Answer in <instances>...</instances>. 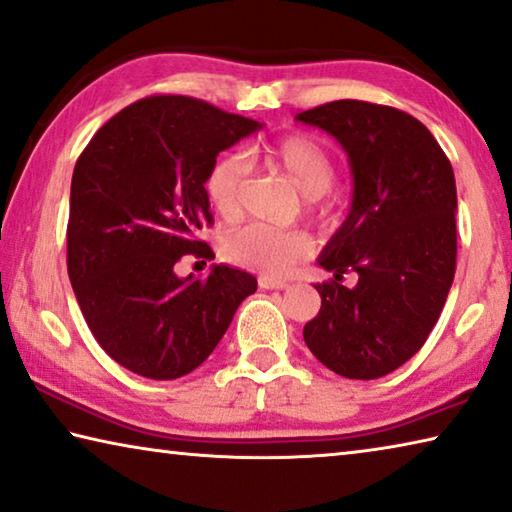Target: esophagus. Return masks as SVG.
<instances>
[{
    "label": "esophagus",
    "instance_id": "esophagus-1",
    "mask_svg": "<svg viewBox=\"0 0 512 512\" xmlns=\"http://www.w3.org/2000/svg\"><path fill=\"white\" fill-rule=\"evenodd\" d=\"M259 287L262 289H287L289 282L278 280V278H269V275H262V278H259Z\"/></svg>",
    "mask_w": 512,
    "mask_h": 512
}]
</instances>
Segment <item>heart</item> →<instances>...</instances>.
<instances>
[{
	"mask_svg": "<svg viewBox=\"0 0 512 512\" xmlns=\"http://www.w3.org/2000/svg\"><path fill=\"white\" fill-rule=\"evenodd\" d=\"M262 157L271 168L287 175L305 196L307 212L328 216L332 202L328 191L337 177L332 152L312 134H289L269 143ZM250 175V161L243 152H223L205 175V196L223 221H237L243 212V189ZM312 253L310 234L300 230H273L248 225L223 241V255L232 264L264 275H287Z\"/></svg>",
	"mask_w": 512,
	"mask_h": 512,
	"instance_id": "b5f03b06",
	"label": "heart"
}]
</instances>
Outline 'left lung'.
Wrapping results in <instances>:
<instances>
[{
    "label": "left lung",
    "mask_w": 512,
    "mask_h": 512,
    "mask_svg": "<svg viewBox=\"0 0 512 512\" xmlns=\"http://www.w3.org/2000/svg\"><path fill=\"white\" fill-rule=\"evenodd\" d=\"M296 120L335 136L348 154L353 202L319 264L321 310L303 330L314 358L344 378L387 376L435 328L456 273V177L435 136L410 113L337 100ZM359 285H341L343 273Z\"/></svg>",
    "instance_id": "8db88e82"
}]
</instances>
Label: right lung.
I'll return each instance as SVG.
<instances>
[{
    "label": "right lung",
    "instance_id": "obj_1",
    "mask_svg": "<svg viewBox=\"0 0 512 512\" xmlns=\"http://www.w3.org/2000/svg\"><path fill=\"white\" fill-rule=\"evenodd\" d=\"M262 123L186 95H152L104 123L79 154L70 186L68 275L81 314L109 358L152 380L205 362L253 275L214 264L180 278L184 255L214 259L205 175L218 152Z\"/></svg>",
    "mask_w": 512,
    "mask_h": 512
}]
</instances>
